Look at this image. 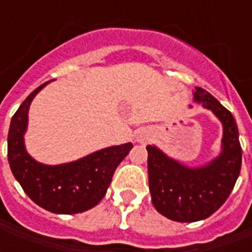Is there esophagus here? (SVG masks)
Segmentation results:
<instances>
[{
	"instance_id": "34e87169",
	"label": "esophagus",
	"mask_w": 252,
	"mask_h": 252,
	"mask_svg": "<svg viewBox=\"0 0 252 252\" xmlns=\"http://www.w3.org/2000/svg\"><path fill=\"white\" fill-rule=\"evenodd\" d=\"M139 140H140V142H144V140H146V137L140 136V139H139Z\"/></svg>"
}]
</instances>
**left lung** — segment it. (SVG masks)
<instances>
[{"label":"left lung","instance_id":"left-lung-1","mask_svg":"<svg viewBox=\"0 0 252 252\" xmlns=\"http://www.w3.org/2000/svg\"><path fill=\"white\" fill-rule=\"evenodd\" d=\"M194 99L220 119L224 128L220 157L200 169H189L147 146L148 182L155 209L170 220L193 222L213 215L227 201L242 167V147L232 113L211 93L195 88Z\"/></svg>","mask_w":252,"mask_h":252}]
</instances>
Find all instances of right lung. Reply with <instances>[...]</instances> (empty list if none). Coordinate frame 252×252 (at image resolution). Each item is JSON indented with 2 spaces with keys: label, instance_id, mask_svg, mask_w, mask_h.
<instances>
[{
  "label": "right lung",
  "instance_id": "1",
  "mask_svg": "<svg viewBox=\"0 0 252 252\" xmlns=\"http://www.w3.org/2000/svg\"><path fill=\"white\" fill-rule=\"evenodd\" d=\"M46 83L35 89L12 117L8 133L9 166L35 204L52 213H81L94 208L104 198L115 170L133 146L126 143L104 148L79 160L58 166L36 162L25 151L24 132L31 102Z\"/></svg>",
  "mask_w": 252,
  "mask_h": 252
}]
</instances>
